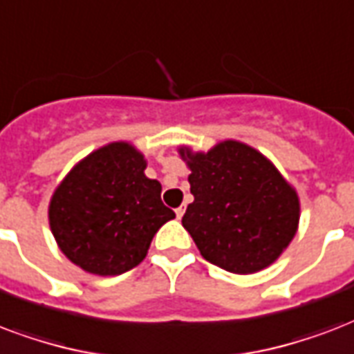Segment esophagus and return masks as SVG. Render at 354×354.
<instances>
[{
  "label": "esophagus",
  "mask_w": 354,
  "mask_h": 354,
  "mask_svg": "<svg viewBox=\"0 0 354 354\" xmlns=\"http://www.w3.org/2000/svg\"><path fill=\"white\" fill-rule=\"evenodd\" d=\"M175 214H177V218H183V214H185V207L180 205V207H177V209H175Z\"/></svg>",
  "instance_id": "obj_1"
}]
</instances>
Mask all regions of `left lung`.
Returning a JSON list of instances; mask_svg holds the SVG:
<instances>
[{
  "label": "left lung",
  "instance_id": "obj_1",
  "mask_svg": "<svg viewBox=\"0 0 354 354\" xmlns=\"http://www.w3.org/2000/svg\"><path fill=\"white\" fill-rule=\"evenodd\" d=\"M194 201L183 216L207 261L254 274L283 254L299 230L300 199L278 167L248 143L224 140L207 153L180 145Z\"/></svg>",
  "mask_w": 354,
  "mask_h": 354
}]
</instances>
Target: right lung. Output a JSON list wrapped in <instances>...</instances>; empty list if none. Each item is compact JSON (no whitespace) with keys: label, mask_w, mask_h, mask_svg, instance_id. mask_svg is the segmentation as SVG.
Segmentation results:
<instances>
[{"label":"right lung","mask_w":354,"mask_h":354,"mask_svg":"<svg viewBox=\"0 0 354 354\" xmlns=\"http://www.w3.org/2000/svg\"><path fill=\"white\" fill-rule=\"evenodd\" d=\"M147 160L130 142H111L76 162L55 187L48 222L68 261L97 276L123 274L145 259L151 241L175 212Z\"/></svg>","instance_id":"1"}]
</instances>
